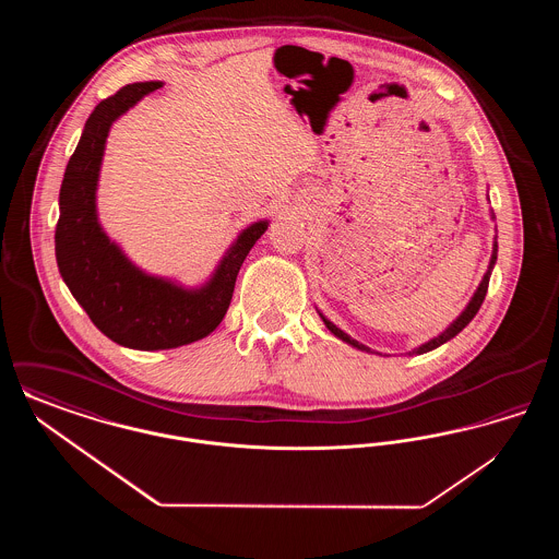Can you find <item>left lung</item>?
<instances>
[{"label": "left lung", "mask_w": 559, "mask_h": 559, "mask_svg": "<svg viewBox=\"0 0 559 559\" xmlns=\"http://www.w3.org/2000/svg\"><path fill=\"white\" fill-rule=\"evenodd\" d=\"M495 217V215H492ZM497 251H499V245H497V237H495V242H492V255H490V264H488V270H486V274H484V278H481V283L478 285V289L474 293V297L469 299V304L465 306V310L456 317V319L452 320L451 324L438 335V337H433V340H429L426 344H421L419 347H415L413 352H408V356H419V354H426V352H431V349H436V347L442 346V344H447V342H451L454 335H459L472 319L478 314L479 306H481V301H484V297H486V292H488V281H490V274H492V267L497 264ZM320 319L324 322V326L337 337V340H342V342H346L347 346L356 347V349H360V352H371L369 347L365 346V344H360V342H356V340H352L349 335H347L346 331H342L337 324H333L331 320L326 319L322 312H320Z\"/></svg>", "instance_id": "1"}]
</instances>
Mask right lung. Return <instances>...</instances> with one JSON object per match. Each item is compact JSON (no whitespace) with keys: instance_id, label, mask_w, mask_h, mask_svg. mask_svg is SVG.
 I'll use <instances>...</instances> for the list:
<instances>
[{"instance_id":"1","label":"right lung","mask_w":559,"mask_h":559,"mask_svg":"<svg viewBox=\"0 0 559 559\" xmlns=\"http://www.w3.org/2000/svg\"><path fill=\"white\" fill-rule=\"evenodd\" d=\"M159 87L163 81L126 85L92 110L62 178L53 235L60 276L87 317L115 344L144 352L207 337L230 306L247 253L267 230V219L240 230L199 287L144 272L110 240L96 207L108 132L121 115Z\"/></svg>"}]
</instances>
